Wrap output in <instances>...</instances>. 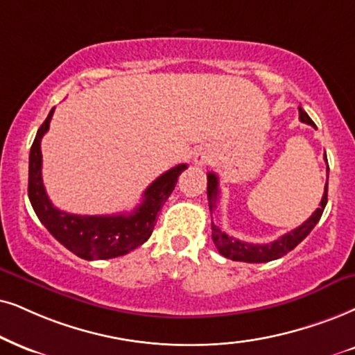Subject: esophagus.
<instances>
[{
	"label": "esophagus",
	"mask_w": 355,
	"mask_h": 355,
	"mask_svg": "<svg viewBox=\"0 0 355 355\" xmlns=\"http://www.w3.org/2000/svg\"><path fill=\"white\" fill-rule=\"evenodd\" d=\"M193 159H195L196 165H203L209 160V155H208V152H206V150L200 149V150L195 152V157H193Z\"/></svg>",
	"instance_id": "obj_1"
}]
</instances>
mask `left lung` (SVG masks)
<instances>
[{"instance_id":"obj_1","label":"left lung","mask_w":355,"mask_h":355,"mask_svg":"<svg viewBox=\"0 0 355 355\" xmlns=\"http://www.w3.org/2000/svg\"><path fill=\"white\" fill-rule=\"evenodd\" d=\"M300 113V121L302 123H306L313 128H316L315 123H313L311 118L306 114V111L302 110V106L298 107ZM324 160L326 152H324ZM327 173H329V167H327ZM219 196V185H218V177L214 173H208V203H209V211L213 213V209L216 208V201ZM327 203V180L324 187V195H322L320 208H316L315 213L309 216L306 221H304L302 226H298L297 230L286 232L282 237H278L277 241L270 242V244H249V242L239 241L236 237L227 236L226 232H223L214 223H211V230H213V242L219 250V254L224 255V257L237 260V262H249V263H262V262H270V260L284 257L285 254H288L290 250H293L297 245L302 242L304 237H306L309 232L313 231V227L316 226L318 221L321 219L322 211H324V206Z\"/></svg>"}]
</instances>
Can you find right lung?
Here are the masks:
<instances>
[{"label": "right lung", "mask_w": 355, "mask_h": 355, "mask_svg": "<svg viewBox=\"0 0 355 355\" xmlns=\"http://www.w3.org/2000/svg\"><path fill=\"white\" fill-rule=\"evenodd\" d=\"M53 110L39 128L29 154V200L39 221L70 252L85 260H105L131 252L149 239L157 223V214L172 195L178 177L187 164L155 178L144 191L142 203L132 213L111 216H80L57 209L49 200L42 183V152L40 141L49 131Z\"/></svg>", "instance_id": "add662e5"}]
</instances>
